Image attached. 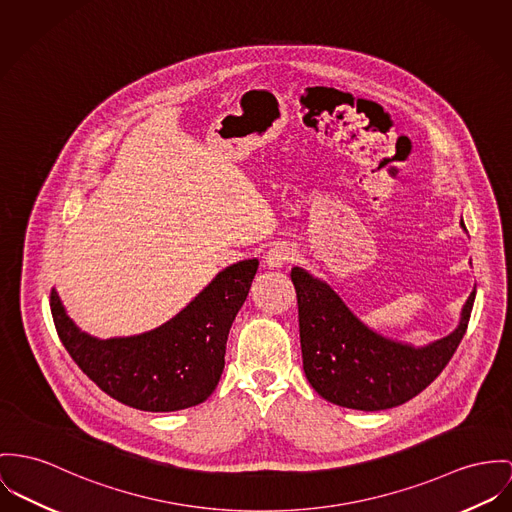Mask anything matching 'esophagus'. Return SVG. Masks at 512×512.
I'll return each instance as SVG.
<instances>
[{"label":"esophagus","mask_w":512,"mask_h":512,"mask_svg":"<svg viewBox=\"0 0 512 512\" xmlns=\"http://www.w3.org/2000/svg\"><path fill=\"white\" fill-rule=\"evenodd\" d=\"M290 261H294V251H292L288 245H282V243L273 245V247L267 251V255H265L267 267H273V269L284 267V265L290 263Z\"/></svg>","instance_id":"1"}]
</instances>
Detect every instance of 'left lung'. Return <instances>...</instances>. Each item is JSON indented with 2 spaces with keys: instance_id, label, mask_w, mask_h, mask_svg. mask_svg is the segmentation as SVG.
<instances>
[{
  "instance_id": "1",
  "label": "left lung",
  "mask_w": 512,
  "mask_h": 512,
  "mask_svg": "<svg viewBox=\"0 0 512 512\" xmlns=\"http://www.w3.org/2000/svg\"><path fill=\"white\" fill-rule=\"evenodd\" d=\"M290 278L308 382L323 399L360 411L397 407L431 386L464 339L475 300L473 290L456 331L415 349L368 329L323 280L304 269L294 267Z\"/></svg>"
}]
</instances>
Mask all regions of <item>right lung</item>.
<instances>
[{"mask_svg":"<svg viewBox=\"0 0 512 512\" xmlns=\"http://www.w3.org/2000/svg\"><path fill=\"white\" fill-rule=\"evenodd\" d=\"M257 267V259H247L224 269L181 314L136 337L99 341L81 333L56 290L50 310L62 345L105 394L140 411H179L216 390L228 333Z\"/></svg>","mask_w":512,"mask_h":512,"instance_id":"1","label":"right lung"}]
</instances>
